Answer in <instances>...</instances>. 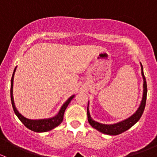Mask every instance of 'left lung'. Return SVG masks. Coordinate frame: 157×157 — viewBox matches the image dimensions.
<instances>
[{"label": "left lung", "instance_id": "obj_1", "mask_svg": "<svg viewBox=\"0 0 157 157\" xmlns=\"http://www.w3.org/2000/svg\"><path fill=\"white\" fill-rule=\"evenodd\" d=\"M141 65V74L143 76L144 79V93H143V98H142L141 103L140 105L139 106L137 112L131 115L130 118H127V119L124 120L122 121L116 123V124H101V123L97 122V121H94L90 117V112H89V105L87 106V117H88V121L90 123V125L93 128L96 129L97 131H100V132L103 133V134H109V135H118V134H121V133L124 132L125 131L129 129L134 125V124L139 121L140 117L143 115V112L144 111L145 105H146V99H147V82L146 78L144 77L143 71V66Z\"/></svg>", "mask_w": 157, "mask_h": 157}]
</instances>
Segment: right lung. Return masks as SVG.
I'll return each instance as SVG.
<instances>
[{
  "instance_id": "1",
  "label": "right lung",
  "mask_w": 157,
  "mask_h": 157,
  "mask_svg": "<svg viewBox=\"0 0 157 157\" xmlns=\"http://www.w3.org/2000/svg\"><path fill=\"white\" fill-rule=\"evenodd\" d=\"M16 68L14 69L13 73L12 78H11V83H10V98H11V103H12L13 109L14 112L17 115V116L18 117L19 119L21 121V122L26 126V128H29L31 131H35V132H46V131H51L53 128H56L57 126L59 125L63 121V118H64V111L67 109V105H69V103L71 102V99L74 97V95L71 96V97L64 102V105L61 106V109H60L59 112L58 113V115H55V117L51 118H48V119H39V120H32V119H28V118H25L24 116L21 115L20 113H19L18 111L16 109L15 105H14L13 102V76L14 73L16 71Z\"/></svg>"
}]
</instances>
